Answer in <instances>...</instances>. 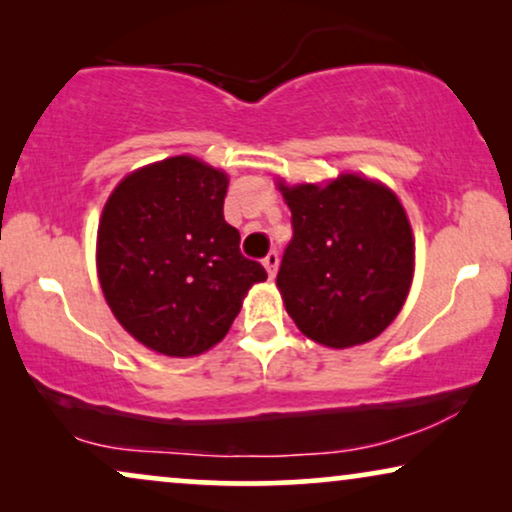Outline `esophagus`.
I'll return each instance as SVG.
<instances>
[{
	"label": "esophagus",
	"mask_w": 512,
	"mask_h": 512,
	"mask_svg": "<svg viewBox=\"0 0 512 512\" xmlns=\"http://www.w3.org/2000/svg\"><path fill=\"white\" fill-rule=\"evenodd\" d=\"M263 268L268 270V277L277 275V268H279V254H277V251H270V254L263 258Z\"/></svg>",
	"instance_id": "esophagus-1"
}]
</instances>
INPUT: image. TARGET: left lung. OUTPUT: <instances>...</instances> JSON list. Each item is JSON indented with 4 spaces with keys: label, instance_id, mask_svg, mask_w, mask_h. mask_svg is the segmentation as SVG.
Listing matches in <instances>:
<instances>
[{
    "label": "left lung",
    "instance_id": "8db88e82",
    "mask_svg": "<svg viewBox=\"0 0 512 512\" xmlns=\"http://www.w3.org/2000/svg\"><path fill=\"white\" fill-rule=\"evenodd\" d=\"M275 186L293 223L277 289L298 331L331 349L375 340L415 277V235L398 195L356 172L319 184L277 177Z\"/></svg>",
    "mask_w": 512,
    "mask_h": 512
}]
</instances>
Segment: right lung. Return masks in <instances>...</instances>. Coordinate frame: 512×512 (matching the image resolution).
Returning <instances> with one entry per match:
<instances>
[{"label":"right lung","instance_id":"add662e5","mask_svg":"<svg viewBox=\"0 0 512 512\" xmlns=\"http://www.w3.org/2000/svg\"><path fill=\"white\" fill-rule=\"evenodd\" d=\"M228 174L195 156L125 174L104 202L95 265L118 324L151 352L188 359L226 338L268 279L223 219Z\"/></svg>","mask_w":512,"mask_h":512}]
</instances>
